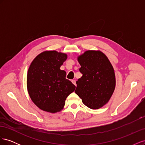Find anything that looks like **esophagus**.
Instances as JSON below:
<instances>
[{
  "label": "esophagus",
  "mask_w": 145,
  "mask_h": 145,
  "mask_svg": "<svg viewBox=\"0 0 145 145\" xmlns=\"http://www.w3.org/2000/svg\"><path fill=\"white\" fill-rule=\"evenodd\" d=\"M72 83H73V84L74 85H76V80H72Z\"/></svg>",
  "instance_id": "1"
}]
</instances>
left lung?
<instances>
[{
    "label": "left lung",
    "instance_id": "8db88e82",
    "mask_svg": "<svg viewBox=\"0 0 145 145\" xmlns=\"http://www.w3.org/2000/svg\"><path fill=\"white\" fill-rule=\"evenodd\" d=\"M82 74L76 82L75 93L88 108L102 107L115 89L114 71L107 57L100 51H87L78 57Z\"/></svg>",
    "mask_w": 145,
    "mask_h": 145
}]
</instances>
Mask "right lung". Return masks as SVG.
Wrapping results in <instances>:
<instances>
[{
    "label": "right lung",
    "mask_w": 145,
    "mask_h": 145,
    "mask_svg": "<svg viewBox=\"0 0 145 145\" xmlns=\"http://www.w3.org/2000/svg\"><path fill=\"white\" fill-rule=\"evenodd\" d=\"M67 54L56 51H45L31 63L27 74V88L31 99L40 109L55 113L60 111L76 86L66 78L60 69Z\"/></svg>",
    "instance_id": "right-lung-1"
}]
</instances>
